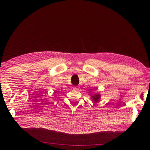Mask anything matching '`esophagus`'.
<instances>
[{
    "mask_svg": "<svg viewBox=\"0 0 150 150\" xmlns=\"http://www.w3.org/2000/svg\"><path fill=\"white\" fill-rule=\"evenodd\" d=\"M78 88H79L78 86H75V87H74V88H75V89H78Z\"/></svg>",
    "mask_w": 150,
    "mask_h": 150,
    "instance_id": "1",
    "label": "esophagus"
}]
</instances>
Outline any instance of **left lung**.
<instances>
[{
	"label": "left lung",
	"instance_id": "obj_1",
	"mask_svg": "<svg viewBox=\"0 0 150 150\" xmlns=\"http://www.w3.org/2000/svg\"><path fill=\"white\" fill-rule=\"evenodd\" d=\"M100 94H95L94 96H92L93 100L95 102L98 101V99L100 98Z\"/></svg>",
	"mask_w": 150,
	"mask_h": 150
}]
</instances>
